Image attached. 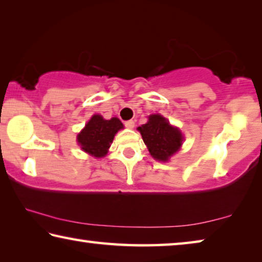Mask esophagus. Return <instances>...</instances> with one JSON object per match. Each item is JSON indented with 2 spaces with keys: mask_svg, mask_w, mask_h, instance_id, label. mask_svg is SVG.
<instances>
[{
  "mask_svg": "<svg viewBox=\"0 0 262 262\" xmlns=\"http://www.w3.org/2000/svg\"><path fill=\"white\" fill-rule=\"evenodd\" d=\"M125 126L127 128H129V129H133V128L135 127V121L134 120H128L125 122Z\"/></svg>",
  "mask_w": 262,
  "mask_h": 262,
  "instance_id": "1",
  "label": "esophagus"
}]
</instances>
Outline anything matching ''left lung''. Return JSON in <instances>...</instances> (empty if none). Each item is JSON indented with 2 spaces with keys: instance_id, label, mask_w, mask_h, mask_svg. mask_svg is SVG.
Returning a JSON list of instances; mask_svg holds the SVG:
<instances>
[{
  "instance_id": "1",
  "label": "left lung",
  "mask_w": 262,
  "mask_h": 262,
  "mask_svg": "<svg viewBox=\"0 0 262 262\" xmlns=\"http://www.w3.org/2000/svg\"><path fill=\"white\" fill-rule=\"evenodd\" d=\"M151 156L159 162H167L180 149L184 136L179 128L170 125L161 114H151L148 122L137 128Z\"/></svg>"
}]
</instances>
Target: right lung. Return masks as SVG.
I'll use <instances>...</instances> for the list:
<instances>
[{
  "instance_id": "obj_1",
  "label": "right lung",
  "mask_w": 262,
  "mask_h": 262,
  "mask_svg": "<svg viewBox=\"0 0 262 262\" xmlns=\"http://www.w3.org/2000/svg\"><path fill=\"white\" fill-rule=\"evenodd\" d=\"M122 128V122L118 118L105 120L101 115L95 114L77 135V142L83 151L97 158L104 157L113 142L114 135Z\"/></svg>"
}]
</instances>
